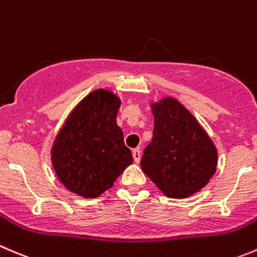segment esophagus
<instances>
[{
  "instance_id": "1",
  "label": "esophagus",
  "mask_w": 257,
  "mask_h": 257,
  "mask_svg": "<svg viewBox=\"0 0 257 257\" xmlns=\"http://www.w3.org/2000/svg\"><path fill=\"white\" fill-rule=\"evenodd\" d=\"M133 158L136 163L141 162V151L139 149H133Z\"/></svg>"
}]
</instances>
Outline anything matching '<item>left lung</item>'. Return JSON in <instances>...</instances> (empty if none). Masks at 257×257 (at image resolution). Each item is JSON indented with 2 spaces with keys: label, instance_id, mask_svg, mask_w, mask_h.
<instances>
[{
  "label": "left lung",
  "instance_id": "8db88e82",
  "mask_svg": "<svg viewBox=\"0 0 257 257\" xmlns=\"http://www.w3.org/2000/svg\"><path fill=\"white\" fill-rule=\"evenodd\" d=\"M153 139L144 149V173L169 198H186L210 182L217 149L195 115L173 96L151 101Z\"/></svg>",
  "mask_w": 257,
  "mask_h": 257
}]
</instances>
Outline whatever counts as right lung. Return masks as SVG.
Returning <instances> with one entry per match:
<instances>
[{"instance_id":"obj_1","label":"right lung","mask_w":257,"mask_h":257,"mask_svg":"<svg viewBox=\"0 0 257 257\" xmlns=\"http://www.w3.org/2000/svg\"><path fill=\"white\" fill-rule=\"evenodd\" d=\"M121 100L95 89L65 119L51 146V163L60 183L84 198H96L133 163L116 124Z\"/></svg>"}]
</instances>
